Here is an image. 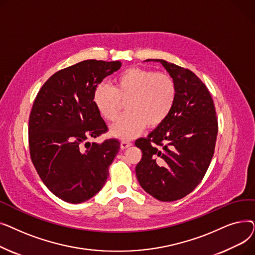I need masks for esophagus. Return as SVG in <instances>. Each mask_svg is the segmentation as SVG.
<instances>
[{
	"mask_svg": "<svg viewBox=\"0 0 255 255\" xmlns=\"http://www.w3.org/2000/svg\"><path fill=\"white\" fill-rule=\"evenodd\" d=\"M131 145H132V142H130L128 140H122V141H121V144H120L121 149H122V150H125V149L129 148V146H131Z\"/></svg>",
	"mask_w": 255,
	"mask_h": 255,
	"instance_id": "34e87169",
	"label": "esophagus"
}]
</instances>
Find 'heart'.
<instances>
[{
	"label": "heart",
	"instance_id": "obj_1",
	"mask_svg": "<svg viewBox=\"0 0 255 255\" xmlns=\"http://www.w3.org/2000/svg\"><path fill=\"white\" fill-rule=\"evenodd\" d=\"M177 96L172 77L163 72L132 67L120 72L113 87L100 84L93 93V102L106 121L119 116L122 102L127 114L111 127V133L121 139H131L149 128L158 127L168 117Z\"/></svg>",
	"mask_w": 255,
	"mask_h": 255
}]
</instances>
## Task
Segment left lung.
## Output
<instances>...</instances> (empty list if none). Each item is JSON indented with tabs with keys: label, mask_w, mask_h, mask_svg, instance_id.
Segmentation results:
<instances>
[{
	"label": "left lung",
	"mask_w": 255,
	"mask_h": 255,
	"mask_svg": "<svg viewBox=\"0 0 255 255\" xmlns=\"http://www.w3.org/2000/svg\"><path fill=\"white\" fill-rule=\"evenodd\" d=\"M177 96L168 117L135 145L142 152L135 167L142 189L161 202L181 199L202 182L215 150L218 122L211 94L192 71L164 60Z\"/></svg>",
	"instance_id": "left-lung-1"
}]
</instances>
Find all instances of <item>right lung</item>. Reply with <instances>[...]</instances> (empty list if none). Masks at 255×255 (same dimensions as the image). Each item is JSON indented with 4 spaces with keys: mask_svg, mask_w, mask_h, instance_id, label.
Segmentation results:
<instances>
[{
    "mask_svg": "<svg viewBox=\"0 0 255 255\" xmlns=\"http://www.w3.org/2000/svg\"><path fill=\"white\" fill-rule=\"evenodd\" d=\"M121 66L119 61L79 62L51 75L35 98L29 119L31 159L44 185L64 202H86L109 177L120 141H89L107 131L93 93Z\"/></svg>",
    "mask_w": 255,
    "mask_h": 255,
    "instance_id": "obj_1",
    "label": "right lung"
}]
</instances>
